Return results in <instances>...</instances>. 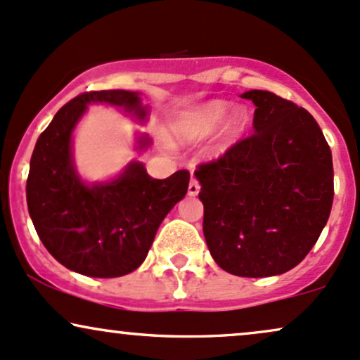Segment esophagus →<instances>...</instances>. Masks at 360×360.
I'll return each instance as SVG.
<instances>
[{"label": "esophagus", "mask_w": 360, "mask_h": 360, "mask_svg": "<svg viewBox=\"0 0 360 360\" xmlns=\"http://www.w3.org/2000/svg\"><path fill=\"white\" fill-rule=\"evenodd\" d=\"M198 192H200V185H198V181L195 179H192L188 184V195L195 197L198 195Z\"/></svg>", "instance_id": "1"}]
</instances>
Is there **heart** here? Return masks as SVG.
<instances>
[{
    "instance_id": "b5f03b06",
    "label": "heart",
    "mask_w": 360,
    "mask_h": 360,
    "mask_svg": "<svg viewBox=\"0 0 360 360\" xmlns=\"http://www.w3.org/2000/svg\"><path fill=\"white\" fill-rule=\"evenodd\" d=\"M231 111L232 104L229 101L214 99L197 105L176 117V121L173 122V136L184 145H195V143L204 141L221 128ZM227 121L224 126V145H229L246 131L249 116L244 109H238L232 112L231 117Z\"/></svg>"
}]
</instances>
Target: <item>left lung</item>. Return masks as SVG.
Masks as SVG:
<instances>
[{
    "label": "left lung",
    "mask_w": 360,
    "mask_h": 360,
    "mask_svg": "<svg viewBox=\"0 0 360 360\" xmlns=\"http://www.w3.org/2000/svg\"><path fill=\"white\" fill-rule=\"evenodd\" d=\"M255 134L197 168L204 236L224 271L276 276L302 263L333 202L332 151L307 109L269 91H248Z\"/></svg>",
    "instance_id": "left-lung-1"
}]
</instances>
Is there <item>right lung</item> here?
<instances>
[{"label":"right lung","mask_w":360,"mask_h":360,"mask_svg":"<svg viewBox=\"0 0 360 360\" xmlns=\"http://www.w3.org/2000/svg\"><path fill=\"white\" fill-rule=\"evenodd\" d=\"M91 104L114 105L139 122L150 108L133 91L84 92L67 103L37 139L30 160L27 204L46 251L84 276L117 278L141 266L160 224L185 197L190 173L151 179L141 162H129L120 175L89 184L74 163V131ZM151 146L138 134L136 150Z\"/></svg>","instance_id":"right-lung-1"}]
</instances>
